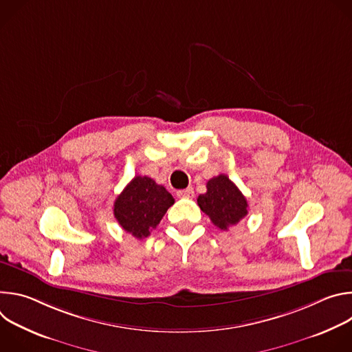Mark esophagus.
Instances as JSON below:
<instances>
[{
	"mask_svg": "<svg viewBox=\"0 0 352 352\" xmlns=\"http://www.w3.org/2000/svg\"><path fill=\"white\" fill-rule=\"evenodd\" d=\"M177 196H178V197H193V196H195V192H193L192 188H186V189L178 190V192H177Z\"/></svg>",
	"mask_w": 352,
	"mask_h": 352,
	"instance_id": "obj_1",
	"label": "esophagus"
}]
</instances>
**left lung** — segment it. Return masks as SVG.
Instances as JSON below:
<instances>
[{
  "label": "left lung",
  "instance_id": "8db88e82",
  "mask_svg": "<svg viewBox=\"0 0 352 352\" xmlns=\"http://www.w3.org/2000/svg\"><path fill=\"white\" fill-rule=\"evenodd\" d=\"M206 188V193L199 195L197 205L220 230H228L248 214L246 197L227 175L213 177Z\"/></svg>",
  "mask_w": 352,
  "mask_h": 352
}]
</instances>
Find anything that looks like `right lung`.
I'll list each match as a JSON object with an SVG mask.
<instances>
[{
    "label": "right lung",
    "mask_w": 352,
    "mask_h": 352,
    "mask_svg": "<svg viewBox=\"0 0 352 352\" xmlns=\"http://www.w3.org/2000/svg\"><path fill=\"white\" fill-rule=\"evenodd\" d=\"M174 202V197L163 185L146 175H138L116 199L114 216L126 232L142 239L157 227Z\"/></svg>",
    "instance_id": "obj_1"
}]
</instances>
